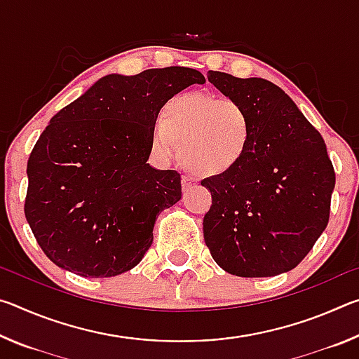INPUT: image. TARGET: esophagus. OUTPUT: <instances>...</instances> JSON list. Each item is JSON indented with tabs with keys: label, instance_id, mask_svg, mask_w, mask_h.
<instances>
[{
	"label": "esophagus",
	"instance_id": "1",
	"mask_svg": "<svg viewBox=\"0 0 359 359\" xmlns=\"http://www.w3.org/2000/svg\"><path fill=\"white\" fill-rule=\"evenodd\" d=\"M196 179L194 177H191V175H188V174H185V175H182V187L184 188H190V187H193V185H196Z\"/></svg>",
	"mask_w": 359,
	"mask_h": 359
}]
</instances>
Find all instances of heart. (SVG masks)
<instances>
[{
    "mask_svg": "<svg viewBox=\"0 0 359 359\" xmlns=\"http://www.w3.org/2000/svg\"><path fill=\"white\" fill-rule=\"evenodd\" d=\"M194 172L218 175L233 169L252 142V118L233 98L190 92L172 96L163 106L150 136L151 151L161 163L179 155Z\"/></svg>",
    "mask_w": 359,
    "mask_h": 359,
    "instance_id": "b5f03b06",
    "label": "heart"
}]
</instances>
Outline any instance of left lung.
Wrapping results in <instances>:
<instances>
[{"instance_id":"1","label":"left lung","mask_w":359,"mask_h":359,"mask_svg":"<svg viewBox=\"0 0 359 359\" xmlns=\"http://www.w3.org/2000/svg\"><path fill=\"white\" fill-rule=\"evenodd\" d=\"M208 79L250 114L252 142L233 169L201 182L212 194L205 245L233 276L288 272L330 222L336 172L326 144L276 83L220 71H209Z\"/></svg>"}]
</instances>
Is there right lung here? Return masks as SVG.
<instances>
[{
    "label": "right lung",
    "mask_w": 359,
    "mask_h": 359,
    "mask_svg": "<svg viewBox=\"0 0 359 359\" xmlns=\"http://www.w3.org/2000/svg\"><path fill=\"white\" fill-rule=\"evenodd\" d=\"M201 72L184 66L111 74L55 114L29 154L25 217L47 258L82 277L139 264L156 217L182 196L180 174L147 165L168 100Z\"/></svg>",
    "instance_id": "right-lung-1"
}]
</instances>
